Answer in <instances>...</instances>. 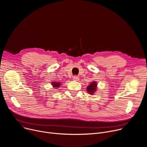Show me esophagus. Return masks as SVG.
Here are the masks:
<instances>
[{
	"label": "esophagus",
	"instance_id": "34e87169",
	"mask_svg": "<svg viewBox=\"0 0 147 147\" xmlns=\"http://www.w3.org/2000/svg\"><path fill=\"white\" fill-rule=\"evenodd\" d=\"M73 79H74V80H75V81H78V80H79V78L78 76H74L73 77Z\"/></svg>",
	"mask_w": 147,
	"mask_h": 147
}]
</instances>
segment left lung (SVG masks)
<instances>
[{"label":"left lung","instance_id":"obj_1","mask_svg":"<svg viewBox=\"0 0 147 147\" xmlns=\"http://www.w3.org/2000/svg\"><path fill=\"white\" fill-rule=\"evenodd\" d=\"M97 89V83L96 82V81H93V82H92L89 86H88L86 88V90L88 93L91 95H93L94 93L96 92Z\"/></svg>","mask_w":147,"mask_h":147}]
</instances>
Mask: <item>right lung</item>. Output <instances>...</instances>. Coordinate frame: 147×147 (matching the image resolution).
Returning a JSON list of instances; mask_svg holds the SVG:
<instances>
[{"label":"right lung","instance_id":"add662e5","mask_svg":"<svg viewBox=\"0 0 147 147\" xmlns=\"http://www.w3.org/2000/svg\"><path fill=\"white\" fill-rule=\"evenodd\" d=\"M51 85H53V86L54 88H55V89H57V88H59V87H60V86H61V82H52Z\"/></svg>","mask_w":147,"mask_h":147}]
</instances>
